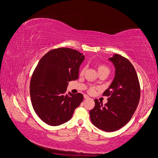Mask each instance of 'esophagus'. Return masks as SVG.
Masks as SVG:
<instances>
[{
	"instance_id": "34e87169",
	"label": "esophagus",
	"mask_w": 158,
	"mask_h": 158,
	"mask_svg": "<svg viewBox=\"0 0 158 158\" xmlns=\"http://www.w3.org/2000/svg\"><path fill=\"white\" fill-rule=\"evenodd\" d=\"M84 99H89V96H88L87 95H84Z\"/></svg>"
}]
</instances>
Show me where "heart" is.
<instances>
[{
    "mask_svg": "<svg viewBox=\"0 0 158 158\" xmlns=\"http://www.w3.org/2000/svg\"><path fill=\"white\" fill-rule=\"evenodd\" d=\"M106 70L109 71L107 67H106V66H103V65H99V66H98V72L101 71V70ZM84 73V69H82V70H81V71H80V74H83ZM94 91V88H90L89 89V92H93Z\"/></svg>",
    "mask_w": 158,
    "mask_h": 158,
    "instance_id": "b5f03b06",
    "label": "heart"
}]
</instances>
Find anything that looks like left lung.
Listing matches in <instances>:
<instances>
[{
	"label": "left lung",
	"mask_w": 158,
	"mask_h": 158,
	"mask_svg": "<svg viewBox=\"0 0 158 158\" xmlns=\"http://www.w3.org/2000/svg\"><path fill=\"white\" fill-rule=\"evenodd\" d=\"M109 60L115 72L112 83L103 94L108 97L107 103L103 106L95 99L89 116L93 125L100 130L113 132L131 120L139 103L140 88L136 72L127 59L114 54Z\"/></svg>",
	"instance_id": "1"
}]
</instances>
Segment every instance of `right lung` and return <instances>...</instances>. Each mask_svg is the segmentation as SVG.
<instances>
[{"label":"right lung","instance_id":"add662e5","mask_svg":"<svg viewBox=\"0 0 158 158\" xmlns=\"http://www.w3.org/2000/svg\"><path fill=\"white\" fill-rule=\"evenodd\" d=\"M84 55L75 49L49 51L38 63L30 81L31 102L41 120L51 126L69 121L83 100V95L66 94L69 82L78 78Z\"/></svg>","mask_w":158,"mask_h":158}]
</instances>
